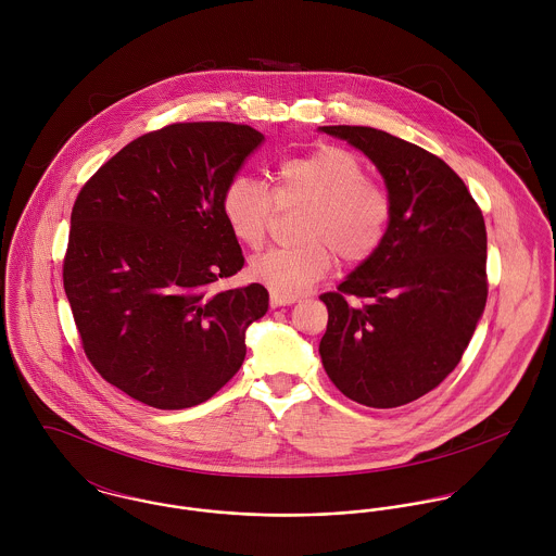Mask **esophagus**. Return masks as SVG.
I'll return each instance as SVG.
<instances>
[{"label":"esophagus","mask_w":556,"mask_h":556,"mask_svg":"<svg viewBox=\"0 0 556 556\" xmlns=\"http://www.w3.org/2000/svg\"><path fill=\"white\" fill-rule=\"evenodd\" d=\"M291 304H295V300H293V298H280V295H274V293H271V298H269V306H271V308L291 306Z\"/></svg>","instance_id":"1"}]
</instances>
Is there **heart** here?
I'll list each match as a JSON object with an SVG mask.
<instances>
[{"label":"heart","mask_w":556,"mask_h":556,"mask_svg":"<svg viewBox=\"0 0 556 556\" xmlns=\"http://www.w3.org/2000/svg\"><path fill=\"white\" fill-rule=\"evenodd\" d=\"M278 207H304L293 248H276L250 261V276L274 295L300 298L342 263L368 261L388 238L394 205L390 192L368 179L362 159L338 146H323L274 170V192L239 175L223 192V218L239 243L258 248Z\"/></svg>","instance_id":"obj_1"}]
</instances>
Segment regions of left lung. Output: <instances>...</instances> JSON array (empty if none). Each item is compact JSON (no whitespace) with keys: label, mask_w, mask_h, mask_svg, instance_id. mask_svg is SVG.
Here are the masks:
<instances>
[{"label":"left lung","mask_w":556,"mask_h":556,"mask_svg":"<svg viewBox=\"0 0 556 556\" xmlns=\"http://www.w3.org/2000/svg\"><path fill=\"white\" fill-rule=\"evenodd\" d=\"M318 130L372 160L394 205L383 245L320 295L323 368L359 404L402 406L432 392L469 346L488 298L483 216L439 156L368 126Z\"/></svg>","instance_id":"obj_1"}]
</instances>
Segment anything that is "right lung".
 <instances>
[{"label":"right lung","mask_w":556,"mask_h":556,"mask_svg":"<svg viewBox=\"0 0 556 556\" xmlns=\"http://www.w3.org/2000/svg\"><path fill=\"white\" fill-rule=\"evenodd\" d=\"M263 135L192 122L148 132L80 188L64 289L80 344L104 381L177 410L214 396L245 357L263 285L220 289L243 267L220 199Z\"/></svg>","instance_id":"1"}]
</instances>
